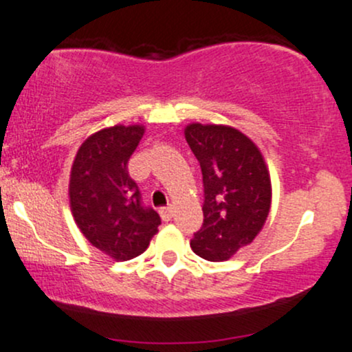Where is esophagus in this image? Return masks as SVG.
Segmentation results:
<instances>
[{
	"label": "esophagus",
	"mask_w": 352,
	"mask_h": 352,
	"mask_svg": "<svg viewBox=\"0 0 352 352\" xmlns=\"http://www.w3.org/2000/svg\"><path fill=\"white\" fill-rule=\"evenodd\" d=\"M173 206H167V207H162L160 208V217L165 220V222H168V220H172L173 217Z\"/></svg>",
	"instance_id": "34e87169"
}]
</instances>
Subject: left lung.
Here are the masks:
<instances>
[{
    "mask_svg": "<svg viewBox=\"0 0 352 352\" xmlns=\"http://www.w3.org/2000/svg\"><path fill=\"white\" fill-rule=\"evenodd\" d=\"M185 140L204 182V223L190 247L206 261H229L267 220L272 199L267 165L257 145L232 126L190 123Z\"/></svg>",
    "mask_w": 352,
    "mask_h": 352,
    "instance_id": "8db88e82",
    "label": "left lung"
}]
</instances>
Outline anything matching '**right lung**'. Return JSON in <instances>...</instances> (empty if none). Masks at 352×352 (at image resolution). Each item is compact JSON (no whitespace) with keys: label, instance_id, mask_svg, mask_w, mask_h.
Returning <instances> with one entry per match:
<instances>
[{"label":"right lung","instance_id":"right-lung-1","mask_svg":"<svg viewBox=\"0 0 352 352\" xmlns=\"http://www.w3.org/2000/svg\"><path fill=\"white\" fill-rule=\"evenodd\" d=\"M144 133L142 125H115L90 135L69 173V207L76 226L91 245L115 261L144 254L162 222L152 207L142 204L126 167Z\"/></svg>","mask_w":352,"mask_h":352}]
</instances>
